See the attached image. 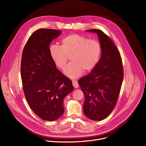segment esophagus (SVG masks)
I'll return each mask as SVG.
<instances>
[{"instance_id": "34e87169", "label": "esophagus", "mask_w": 146, "mask_h": 146, "mask_svg": "<svg viewBox=\"0 0 146 146\" xmlns=\"http://www.w3.org/2000/svg\"><path fill=\"white\" fill-rule=\"evenodd\" d=\"M72 84H73V86H74V87L75 88H77L79 86L78 84V82L76 80H73L72 81Z\"/></svg>"}]
</instances>
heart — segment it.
I'll return each instance as SVG.
<instances>
[{
	"label": "heart",
	"instance_id": "obj_1",
	"mask_svg": "<svg viewBox=\"0 0 146 146\" xmlns=\"http://www.w3.org/2000/svg\"><path fill=\"white\" fill-rule=\"evenodd\" d=\"M49 51L55 65L62 70L70 56L72 62L66 66L64 73L70 78H76L82 73L83 70L90 72L95 68L100 57L102 46L96 39L72 34L62 40L60 47L53 44Z\"/></svg>",
	"mask_w": 146,
	"mask_h": 146
}]
</instances>
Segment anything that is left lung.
<instances>
[{
    "label": "left lung",
    "mask_w": 146,
    "mask_h": 146,
    "mask_svg": "<svg viewBox=\"0 0 146 146\" xmlns=\"http://www.w3.org/2000/svg\"><path fill=\"white\" fill-rule=\"evenodd\" d=\"M86 31L97 34L102 54L95 68L78 83L85 97V115L100 121L107 118L116 105L123 78L122 60L116 46L105 33L99 29Z\"/></svg>",
    "instance_id": "1"
}]
</instances>
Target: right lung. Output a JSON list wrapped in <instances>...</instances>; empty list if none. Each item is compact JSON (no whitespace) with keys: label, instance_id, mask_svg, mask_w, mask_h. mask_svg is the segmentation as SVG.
<instances>
[{"label":"right lung","instance_id":"1","mask_svg":"<svg viewBox=\"0 0 146 146\" xmlns=\"http://www.w3.org/2000/svg\"><path fill=\"white\" fill-rule=\"evenodd\" d=\"M61 31L40 29L23 50L21 74L25 98L41 119L52 121L64 113L63 100L74 89L72 81L59 71L50 54V44Z\"/></svg>","mask_w":146,"mask_h":146}]
</instances>
